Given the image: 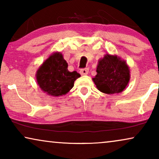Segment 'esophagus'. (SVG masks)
<instances>
[{
    "mask_svg": "<svg viewBox=\"0 0 159 159\" xmlns=\"http://www.w3.org/2000/svg\"><path fill=\"white\" fill-rule=\"evenodd\" d=\"M89 72V69L88 68L85 69H82L80 71V73L81 75H87Z\"/></svg>",
    "mask_w": 159,
    "mask_h": 159,
    "instance_id": "1",
    "label": "esophagus"
}]
</instances>
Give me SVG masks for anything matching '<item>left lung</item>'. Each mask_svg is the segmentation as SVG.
Masks as SVG:
<instances>
[{"label": "left lung", "instance_id": "obj_1", "mask_svg": "<svg viewBox=\"0 0 159 159\" xmlns=\"http://www.w3.org/2000/svg\"><path fill=\"white\" fill-rule=\"evenodd\" d=\"M96 72L93 81L98 90L106 94L121 93L130 80L129 66L116 55L106 54L98 61Z\"/></svg>", "mask_w": 159, "mask_h": 159}]
</instances>
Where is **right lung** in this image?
<instances>
[{"label":"right lung","mask_w":159,"mask_h":159,"mask_svg":"<svg viewBox=\"0 0 159 159\" xmlns=\"http://www.w3.org/2000/svg\"><path fill=\"white\" fill-rule=\"evenodd\" d=\"M80 77L76 71L68 70V64L60 52H54L40 65L36 80L41 90L48 95L59 97L66 95Z\"/></svg>","instance_id":"1"}]
</instances>
